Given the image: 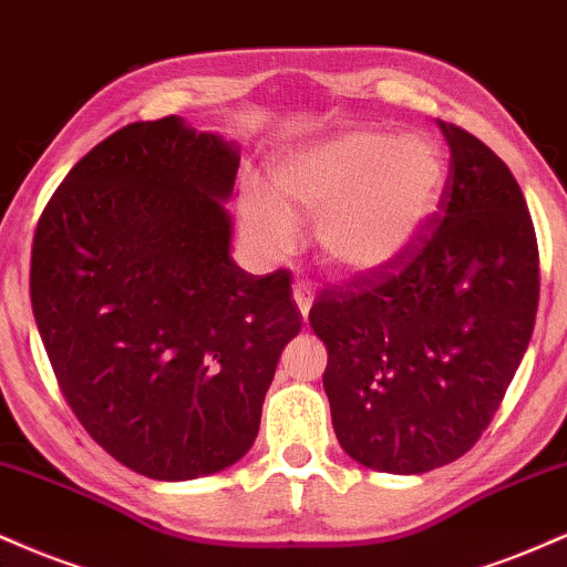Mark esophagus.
Segmentation results:
<instances>
[{
    "label": "esophagus",
    "mask_w": 567,
    "mask_h": 567,
    "mask_svg": "<svg viewBox=\"0 0 567 567\" xmlns=\"http://www.w3.org/2000/svg\"><path fill=\"white\" fill-rule=\"evenodd\" d=\"M312 289L305 281H297L295 284V302H297V308H299V312H302V318H308V312H310V308H312Z\"/></svg>",
    "instance_id": "34e87169"
}]
</instances>
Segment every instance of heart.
I'll list each match as a JSON object with an SVG mask.
<instances>
[{"label": "heart", "mask_w": 567, "mask_h": 567, "mask_svg": "<svg viewBox=\"0 0 567 567\" xmlns=\"http://www.w3.org/2000/svg\"><path fill=\"white\" fill-rule=\"evenodd\" d=\"M445 185V156L422 132L352 130L286 153L270 166L272 196L249 183L241 219L270 255L297 244V219L316 217L329 268L371 272L401 257L424 228Z\"/></svg>", "instance_id": "heart-1"}]
</instances>
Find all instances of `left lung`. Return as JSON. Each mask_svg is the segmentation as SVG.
<instances>
[{"label": "left lung", "instance_id": "1", "mask_svg": "<svg viewBox=\"0 0 567 567\" xmlns=\"http://www.w3.org/2000/svg\"><path fill=\"white\" fill-rule=\"evenodd\" d=\"M441 124L445 188L401 257L310 308L329 350L337 441L363 467L419 475L464 456L504 401L538 310V246L523 190L488 145Z\"/></svg>", "mask_w": 567, "mask_h": 567}]
</instances>
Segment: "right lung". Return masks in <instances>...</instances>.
I'll return each mask as SVG.
<instances>
[{
  "instance_id": "add662e5",
  "label": "right lung",
  "mask_w": 567,
  "mask_h": 567,
  "mask_svg": "<svg viewBox=\"0 0 567 567\" xmlns=\"http://www.w3.org/2000/svg\"><path fill=\"white\" fill-rule=\"evenodd\" d=\"M238 148L179 116L126 124L65 175L33 233L31 308L63 398L124 467L193 481L255 443L302 316L289 270L230 257Z\"/></svg>"
}]
</instances>
